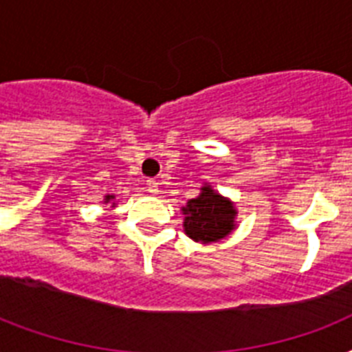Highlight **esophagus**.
Wrapping results in <instances>:
<instances>
[{"mask_svg": "<svg viewBox=\"0 0 352 352\" xmlns=\"http://www.w3.org/2000/svg\"><path fill=\"white\" fill-rule=\"evenodd\" d=\"M146 188H148V192L151 193V195H157V193L160 192L159 182H157V181H148V182H146Z\"/></svg>", "mask_w": 352, "mask_h": 352, "instance_id": "1", "label": "esophagus"}]
</instances>
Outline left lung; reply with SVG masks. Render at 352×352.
<instances>
[{
    "mask_svg": "<svg viewBox=\"0 0 352 352\" xmlns=\"http://www.w3.org/2000/svg\"><path fill=\"white\" fill-rule=\"evenodd\" d=\"M184 232L195 243H217L225 239L237 226V208L230 199L215 192L208 182L201 188L195 199L182 206Z\"/></svg>",
    "mask_w": 352,
    "mask_h": 352,
    "instance_id": "1",
    "label": "left lung"
}]
</instances>
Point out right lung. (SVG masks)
I'll use <instances>...</instances> for the list:
<instances>
[{
	"label": "right lung",
	"instance_id": "obj_1",
	"mask_svg": "<svg viewBox=\"0 0 352 352\" xmlns=\"http://www.w3.org/2000/svg\"><path fill=\"white\" fill-rule=\"evenodd\" d=\"M113 199H115V195H106V199H104V203H111ZM113 206H115V203H113Z\"/></svg>",
	"mask_w": 352,
	"mask_h": 352
}]
</instances>
